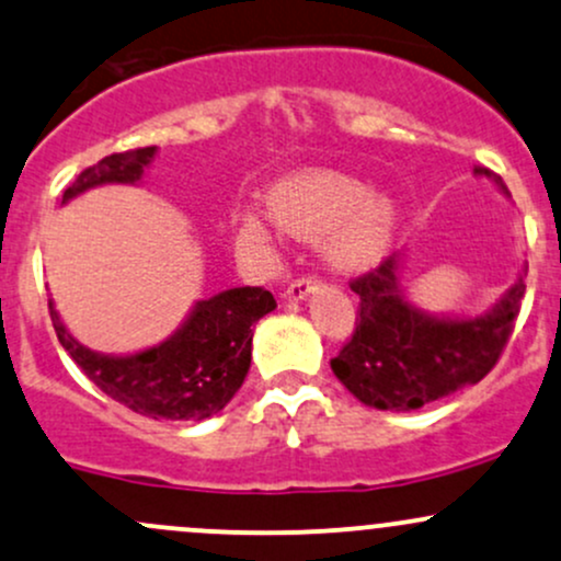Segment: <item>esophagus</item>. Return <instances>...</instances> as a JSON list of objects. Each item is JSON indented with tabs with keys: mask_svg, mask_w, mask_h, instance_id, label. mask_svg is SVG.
Here are the masks:
<instances>
[{
	"mask_svg": "<svg viewBox=\"0 0 561 561\" xmlns=\"http://www.w3.org/2000/svg\"><path fill=\"white\" fill-rule=\"evenodd\" d=\"M319 276H313V274H304V276H298V279L293 282L290 287H287L285 290V298H290V300H300V298H306V295L309 293H313L319 287Z\"/></svg>",
	"mask_w": 561,
	"mask_h": 561,
	"instance_id": "34e87169",
	"label": "esophagus"
}]
</instances>
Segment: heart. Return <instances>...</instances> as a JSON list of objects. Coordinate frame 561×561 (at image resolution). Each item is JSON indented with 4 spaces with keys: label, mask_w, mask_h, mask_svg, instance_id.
Returning a JSON list of instances; mask_svg holds the SVG:
<instances>
[{
    "label": "heart",
    "mask_w": 561,
    "mask_h": 561,
    "mask_svg": "<svg viewBox=\"0 0 561 561\" xmlns=\"http://www.w3.org/2000/svg\"><path fill=\"white\" fill-rule=\"evenodd\" d=\"M268 215L282 231L319 239L335 268H365L389 248L397 210L383 194L341 172H304L276 183L268 194Z\"/></svg>",
    "instance_id": "obj_1"
}]
</instances>
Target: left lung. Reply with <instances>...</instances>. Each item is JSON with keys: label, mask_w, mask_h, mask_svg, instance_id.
<instances>
[{"label": "left lung", "mask_w": 561, "mask_h": 561, "mask_svg": "<svg viewBox=\"0 0 561 561\" xmlns=\"http://www.w3.org/2000/svg\"><path fill=\"white\" fill-rule=\"evenodd\" d=\"M477 172L492 175L488 168ZM397 274L399 255L391 252L348 282L359 295L356 328L330 367L370 408L417 410L479 383L497 365L519 317L525 282H516L484 317L434 319L402 298Z\"/></svg>", "instance_id": "obj_1"}]
</instances>
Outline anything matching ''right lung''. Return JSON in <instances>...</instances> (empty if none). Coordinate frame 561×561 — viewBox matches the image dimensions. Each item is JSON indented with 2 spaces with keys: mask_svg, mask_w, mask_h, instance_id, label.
Returning <instances> with one entry per match:
<instances>
[{
  "mask_svg": "<svg viewBox=\"0 0 561 561\" xmlns=\"http://www.w3.org/2000/svg\"><path fill=\"white\" fill-rule=\"evenodd\" d=\"M157 146L127 149L103 157L82 170L64 191V202L101 183H135L151 162ZM50 306L60 346L92 383L114 402L153 421H205L229 404L250 370L252 328L276 300L266 287H233L199 300L162 346L135 356H103L79 346Z\"/></svg>",
  "mask_w": 561,
  "mask_h": 561,
  "instance_id": "obj_1",
  "label": "right lung"
}]
</instances>
